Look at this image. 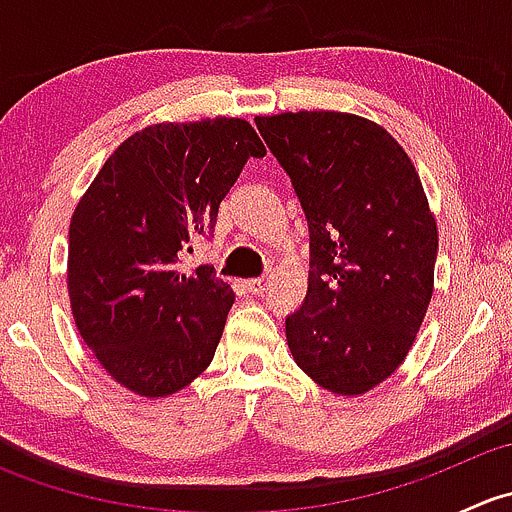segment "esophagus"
I'll use <instances>...</instances> for the list:
<instances>
[{"label":"esophagus","instance_id":"obj_1","mask_svg":"<svg viewBox=\"0 0 512 512\" xmlns=\"http://www.w3.org/2000/svg\"><path fill=\"white\" fill-rule=\"evenodd\" d=\"M270 287V277H252V280H245V289L252 294H262Z\"/></svg>","mask_w":512,"mask_h":512}]
</instances>
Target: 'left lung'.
<instances>
[{
	"label": "left lung",
	"mask_w": 512,
	"mask_h": 512,
	"mask_svg": "<svg viewBox=\"0 0 512 512\" xmlns=\"http://www.w3.org/2000/svg\"><path fill=\"white\" fill-rule=\"evenodd\" d=\"M309 223L304 304L287 317L299 369L359 396L409 354L433 294L436 218L414 163L379 123L342 111L257 116Z\"/></svg>",
	"instance_id": "1"
}]
</instances>
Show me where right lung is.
Returning a JSON list of instances; mask_svg holds the SVG:
<instances>
[{
	"instance_id": "1",
	"label": "right lung",
	"mask_w": 512,
	"mask_h": 512,
	"mask_svg": "<svg viewBox=\"0 0 512 512\" xmlns=\"http://www.w3.org/2000/svg\"><path fill=\"white\" fill-rule=\"evenodd\" d=\"M242 118L153 123L108 156L71 215V314L123 389L163 399L213 361L235 292L213 267L180 272L218 220L247 158L265 156Z\"/></svg>"
}]
</instances>
